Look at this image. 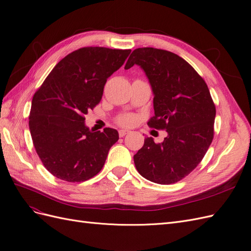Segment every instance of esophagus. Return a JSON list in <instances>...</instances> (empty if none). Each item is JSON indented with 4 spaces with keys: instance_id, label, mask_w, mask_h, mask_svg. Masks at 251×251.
Masks as SVG:
<instances>
[{
    "instance_id": "34e87169",
    "label": "esophagus",
    "mask_w": 251,
    "mask_h": 251,
    "mask_svg": "<svg viewBox=\"0 0 251 251\" xmlns=\"http://www.w3.org/2000/svg\"><path fill=\"white\" fill-rule=\"evenodd\" d=\"M127 133H128L127 130H119V136H120V137H124V136H126Z\"/></svg>"
}]
</instances>
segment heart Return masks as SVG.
<instances>
[{
    "instance_id": "b5f03b06",
    "label": "heart",
    "mask_w": 251,
    "mask_h": 251,
    "mask_svg": "<svg viewBox=\"0 0 251 251\" xmlns=\"http://www.w3.org/2000/svg\"><path fill=\"white\" fill-rule=\"evenodd\" d=\"M135 121H136V117L134 115H131V114H127V115H124L118 118V124L125 126L134 125Z\"/></svg>"
}]
</instances>
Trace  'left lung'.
Masks as SVG:
<instances>
[{
  "instance_id": "left-lung-1",
  "label": "left lung",
  "mask_w": 251,
  "mask_h": 251,
  "mask_svg": "<svg viewBox=\"0 0 251 251\" xmlns=\"http://www.w3.org/2000/svg\"><path fill=\"white\" fill-rule=\"evenodd\" d=\"M140 66L154 94L155 116L149 126L165 130L163 142L144 139L134 155L143 178L172 184L186 177L203 159L214 138L216 107L206 82L194 68L173 52L156 48L135 49L125 69Z\"/></svg>"
}]
</instances>
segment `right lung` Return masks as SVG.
Segmentation results:
<instances>
[{"label":"right lung","instance_id":"obj_1","mask_svg":"<svg viewBox=\"0 0 251 251\" xmlns=\"http://www.w3.org/2000/svg\"><path fill=\"white\" fill-rule=\"evenodd\" d=\"M131 50L85 47L53 68L33 95L29 130L37 155L54 177L82 182L100 173L115 128L90 131L85 115L100 103L107 79L124 65Z\"/></svg>","mask_w":251,"mask_h":251}]
</instances>
